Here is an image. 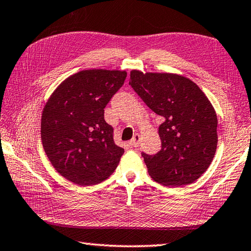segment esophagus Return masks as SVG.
Returning <instances> with one entry per match:
<instances>
[{
  "mask_svg": "<svg viewBox=\"0 0 251 251\" xmlns=\"http://www.w3.org/2000/svg\"><path fill=\"white\" fill-rule=\"evenodd\" d=\"M140 144V135L139 134H135L133 139L129 141V145L131 147H138Z\"/></svg>",
  "mask_w": 251,
  "mask_h": 251,
  "instance_id": "34e87169",
  "label": "esophagus"
}]
</instances>
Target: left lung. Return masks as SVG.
Instances as JSON below:
<instances>
[{"label": "left lung", "instance_id": "1", "mask_svg": "<svg viewBox=\"0 0 251 251\" xmlns=\"http://www.w3.org/2000/svg\"><path fill=\"white\" fill-rule=\"evenodd\" d=\"M129 84L165 121L159 126L160 151L141 153L149 176L168 186L193 183L207 170L217 147V116L206 95L175 74L133 70Z\"/></svg>", "mask_w": 251, "mask_h": 251}]
</instances>
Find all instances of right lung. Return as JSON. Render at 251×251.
I'll use <instances>...</instances> for the list:
<instances>
[{"label":"right lung","instance_id":"add662e5","mask_svg":"<svg viewBox=\"0 0 251 251\" xmlns=\"http://www.w3.org/2000/svg\"><path fill=\"white\" fill-rule=\"evenodd\" d=\"M127 72L90 69L62 81L42 115L45 152L60 175L78 185L101 183L117 168L124 149L114 143L104 108Z\"/></svg>","mask_w":251,"mask_h":251}]
</instances>
